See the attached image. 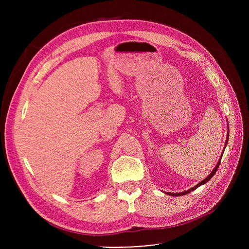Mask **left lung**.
<instances>
[{"mask_svg":"<svg viewBox=\"0 0 249 249\" xmlns=\"http://www.w3.org/2000/svg\"><path fill=\"white\" fill-rule=\"evenodd\" d=\"M228 139H227V141H226V146H227V144H228V140H229V133H228V137H227ZM225 151V150H224ZM221 160H222V158L220 159V160H219V162H218V164L216 165V167H215V169L212 171V173L207 177V178H205L203 181H201L200 183H198L196 186H194L193 188H191V189H189V190H187V191H184V192H181V193H167L168 195H170V196H181V195H185V194H187V193H190L191 191H193V190H195L196 188H198L199 186H201L202 184H205L206 182H208L213 176L215 175V173H216V171H217V169H218V167H219V165H220V163H221Z\"/></svg>","mask_w":249,"mask_h":249,"instance_id":"obj_1","label":"left lung"}]
</instances>
